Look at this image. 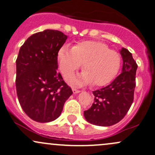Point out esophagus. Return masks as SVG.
Instances as JSON below:
<instances>
[{"label":"esophagus","instance_id":"1","mask_svg":"<svg viewBox=\"0 0 155 155\" xmlns=\"http://www.w3.org/2000/svg\"><path fill=\"white\" fill-rule=\"evenodd\" d=\"M72 92H73V94H78V93L81 92V91L78 90L76 88H72Z\"/></svg>","mask_w":155,"mask_h":155}]
</instances>
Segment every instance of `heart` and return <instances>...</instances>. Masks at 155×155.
Masks as SVG:
<instances>
[{"label":"heart","instance_id":"obj_1","mask_svg":"<svg viewBox=\"0 0 155 155\" xmlns=\"http://www.w3.org/2000/svg\"><path fill=\"white\" fill-rule=\"evenodd\" d=\"M58 61L66 78L72 77L83 64L84 72L71 79L70 83L78 85L93 83L94 86L110 83L117 76L121 64L117 52L104 43L95 41L78 42L73 48L62 45L58 51Z\"/></svg>","mask_w":155,"mask_h":155}]
</instances>
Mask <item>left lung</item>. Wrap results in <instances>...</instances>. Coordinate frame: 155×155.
Wrapping results in <instances>:
<instances>
[{
	"label": "left lung",
	"mask_w": 155,
	"mask_h": 155,
	"mask_svg": "<svg viewBox=\"0 0 155 155\" xmlns=\"http://www.w3.org/2000/svg\"><path fill=\"white\" fill-rule=\"evenodd\" d=\"M123 68L120 74L110 85L93 91L94 102L84 112L86 120L99 126H111L120 122L134 101L138 65L128 49L122 48Z\"/></svg>",
	"instance_id": "left-lung-1"
}]
</instances>
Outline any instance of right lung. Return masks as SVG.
<instances>
[{
    "label": "right lung",
    "mask_w": 155,
    "mask_h": 155,
    "mask_svg": "<svg viewBox=\"0 0 155 155\" xmlns=\"http://www.w3.org/2000/svg\"><path fill=\"white\" fill-rule=\"evenodd\" d=\"M67 36L59 30L33 34L19 49L16 61L18 99L29 117L39 123L58 118L72 94L58 72V51Z\"/></svg>",
    "instance_id": "add662e5"
}]
</instances>
